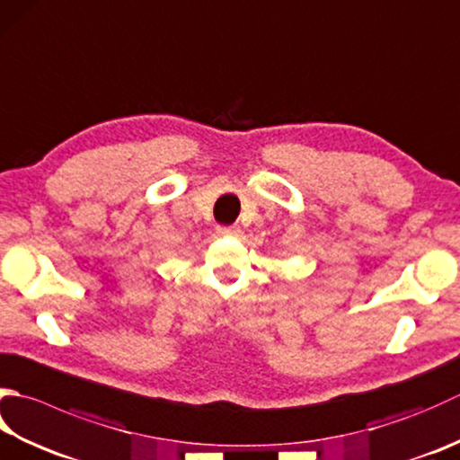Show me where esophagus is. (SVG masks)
Returning a JSON list of instances; mask_svg holds the SVG:
<instances>
[{
  "mask_svg": "<svg viewBox=\"0 0 460 460\" xmlns=\"http://www.w3.org/2000/svg\"><path fill=\"white\" fill-rule=\"evenodd\" d=\"M217 233H219V235H237L239 227H237V225H219Z\"/></svg>",
  "mask_w": 460,
  "mask_h": 460,
  "instance_id": "esophagus-1",
  "label": "esophagus"
}]
</instances>
